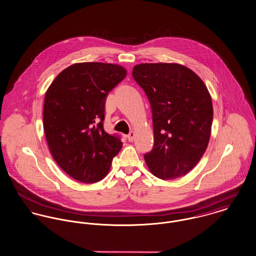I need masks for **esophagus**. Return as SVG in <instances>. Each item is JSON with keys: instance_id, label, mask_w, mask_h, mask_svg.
Here are the masks:
<instances>
[{"instance_id": "esophagus-1", "label": "esophagus", "mask_w": 256, "mask_h": 256, "mask_svg": "<svg viewBox=\"0 0 256 256\" xmlns=\"http://www.w3.org/2000/svg\"><path fill=\"white\" fill-rule=\"evenodd\" d=\"M126 138L128 139V141H134V139L136 138V134L134 132H130V134H128Z\"/></svg>"}]
</instances>
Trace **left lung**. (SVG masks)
Here are the masks:
<instances>
[{
  "label": "left lung",
  "instance_id": "1",
  "mask_svg": "<svg viewBox=\"0 0 256 256\" xmlns=\"http://www.w3.org/2000/svg\"><path fill=\"white\" fill-rule=\"evenodd\" d=\"M132 76L151 104L154 148L144 156L153 176L176 179L202 157L212 134L210 94L197 74L178 63H142Z\"/></svg>",
  "mask_w": 256,
  "mask_h": 256
}]
</instances>
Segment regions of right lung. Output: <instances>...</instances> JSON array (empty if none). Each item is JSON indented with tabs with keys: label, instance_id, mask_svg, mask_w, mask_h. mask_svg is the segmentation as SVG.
<instances>
[{
	"label": "right lung",
	"instance_id": "obj_1",
	"mask_svg": "<svg viewBox=\"0 0 256 256\" xmlns=\"http://www.w3.org/2000/svg\"><path fill=\"white\" fill-rule=\"evenodd\" d=\"M126 76L118 64L75 63L61 71L46 92L42 118L50 152L80 182L103 179L122 147L102 122L108 92Z\"/></svg>",
	"mask_w": 256,
	"mask_h": 256
}]
</instances>
